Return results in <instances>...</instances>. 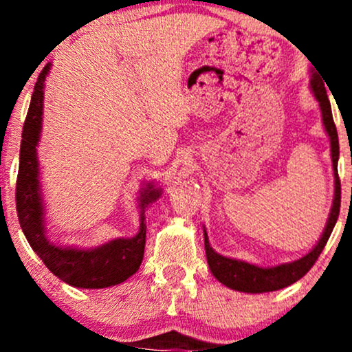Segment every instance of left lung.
Instances as JSON below:
<instances>
[{"instance_id":"8db88e82","label":"left lung","mask_w":352,"mask_h":352,"mask_svg":"<svg viewBox=\"0 0 352 352\" xmlns=\"http://www.w3.org/2000/svg\"><path fill=\"white\" fill-rule=\"evenodd\" d=\"M311 89L314 92V98L318 99L319 107H321L322 124H324L326 132L329 135L331 142V160H333V172H334V200L331 213L326 223L324 232L321 238L311 252L300 260L292 261V263L272 266V268H261V266L250 265L246 261L233 260L218 254L215 250L210 246L207 232L205 235V253H207V261L210 270H212L213 276L217 278L221 285L228 286V288L236 289V292L243 293H270L276 292V289L286 288V286L293 285L298 280H301L306 273L309 272L311 266L316 263L318 256L321 254L324 245L328 243L331 232H333L334 225H336L339 217V207H341V182L338 175V159H339V140L338 131L333 120V112H331V104L326 94L324 82H322L321 76L313 72L311 76Z\"/></svg>"}]
</instances>
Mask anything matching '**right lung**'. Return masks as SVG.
<instances>
[{"instance_id": "obj_1", "label": "right lung", "mask_w": 352, "mask_h": 352, "mask_svg": "<svg viewBox=\"0 0 352 352\" xmlns=\"http://www.w3.org/2000/svg\"><path fill=\"white\" fill-rule=\"evenodd\" d=\"M51 64H46L34 84L30 111L23 125L19 170L16 180V212L28 243L50 268L52 274L76 288L99 289L119 285L132 276L144 258L145 248V207L155 201L162 193L152 184L140 192V228L132 238H117L109 243L91 250L58 246L46 235L44 205L39 188V164L36 145L39 142L43 122L44 80Z\"/></svg>"}]
</instances>
